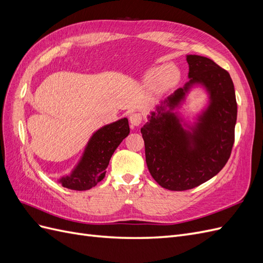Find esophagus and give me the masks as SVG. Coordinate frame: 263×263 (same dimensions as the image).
Instances as JSON below:
<instances>
[{"mask_svg": "<svg viewBox=\"0 0 263 263\" xmlns=\"http://www.w3.org/2000/svg\"><path fill=\"white\" fill-rule=\"evenodd\" d=\"M129 121L133 126H139L142 122V115L139 113H133L129 116Z\"/></svg>", "mask_w": 263, "mask_h": 263, "instance_id": "obj_1", "label": "esophagus"}]
</instances>
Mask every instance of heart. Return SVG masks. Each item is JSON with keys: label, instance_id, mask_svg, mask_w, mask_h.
I'll return each mask as SVG.
<instances>
[{"label": "heart", "instance_id": "1", "mask_svg": "<svg viewBox=\"0 0 263 263\" xmlns=\"http://www.w3.org/2000/svg\"><path fill=\"white\" fill-rule=\"evenodd\" d=\"M180 78V72L176 67L165 66L151 70L148 73V83L157 89H168L177 84Z\"/></svg>", "mask_w": 263, "mask_h": 263}]
</instances>
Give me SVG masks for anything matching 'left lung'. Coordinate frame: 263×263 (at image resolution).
<instances>
[{"instance_id":"obj_1","label":"left lung","mask_w":263,"mask_h":263,"mask_svg":"<svg viewBox=\"0 0 263 263\" xmlns=\"http://www.w3.org/2000/svg\"><path fill=\"white\" fill-rule=\"evenodd\" d=\"M190 82L163 104L171 109L184 99L194 83L203 84L211 103L192 133L184 130L177 115L164 106L151 113L140 129L145 141L146 163L159 185L185 191L201 185L224 168L232 154L237 121V102L232 78L225 69L202 55H186Z\"/></svg>"}]
</instances>
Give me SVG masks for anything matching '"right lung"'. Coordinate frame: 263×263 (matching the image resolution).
I'll return each mask as SVG.
<instances>
[{
  "label": "right lung",
  "mask_w": 263,
  "mask_h": 263,
  "mask_svg": "<svg viewBox=\"0 0 263 263\" xmlns=\"http://www.w3.org/2000/svg\"><path fill=\"white\" fill-rule=\"evenodd\" d=\"M128 134L129 125L127 118L102 127L90 139L81 161L72 174L60 180L62 186L85 191L97 185L105 177V169L110 157Z\"/></svg>",
  "instance_id": "obj_1"
}]
</instances>
